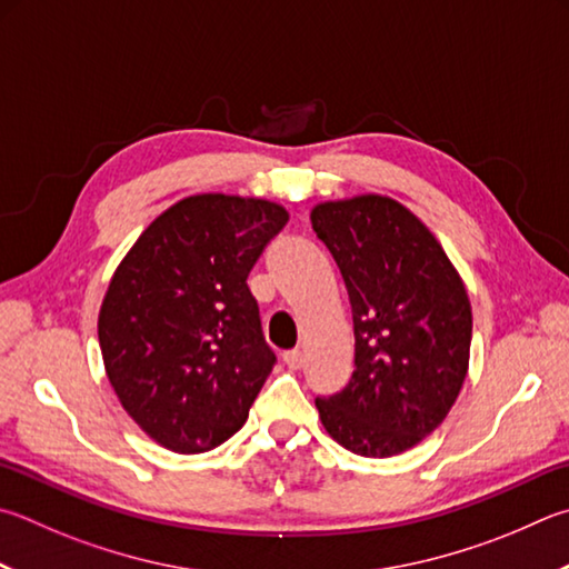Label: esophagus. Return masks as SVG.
Listing matches in <instances>:
<instances>
[{"label": "esophagus", "mask_w": 569, "mask_h": 569, "mask_svg": "<svg viewBox=\"0 0 569 569\" xmlns=\"http://www.w3.org/2000/svg\"><path fill=\"white\" fill-rule=\"evenodd\" d=\"M283 363H286L288 368H291V370L303 368V363H306L303 350H288V353H283Z\"/></svg>", "instance_id": "1"}]
</instances>
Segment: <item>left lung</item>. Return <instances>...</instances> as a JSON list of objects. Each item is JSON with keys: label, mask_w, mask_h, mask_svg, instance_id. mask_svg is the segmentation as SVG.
<instances>
[{"label": "left lung", "mask_w": 569, "mask_h": 569, "mask_svg": "<svg viewBox=\"0 0 569 569\" xmlns=\"http://www.w3.org/2000/svg\"><path fill=\"white\" fill-rule=\"evenodd\" d=\"M313 231L343 276L356 370L316 398L330 438L363 458H390L430 436L468 376L472 311L456 266L416 213L378 193L323 201Z\"/></svg>", "instance_id": "1"}]
</instances>
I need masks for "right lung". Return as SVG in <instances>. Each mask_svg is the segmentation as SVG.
<instances>
[{"mask_svg": "<svg viewBox=\"0 0 569 569\" xmlns=\"http://www.w3.org/2000/svg\"><path fill=\"white\" fill-rule=\"evenodd\" d=\"M286 223L266 199L186 196L113 271L101 356L123 410L159 446L211 450L249 418L276 356L246 278Z\"/></svg>", "mask_w": 569, "mask_h": 569, "instance_id": "obj_1", "label": "right lung"}]
</instances>
